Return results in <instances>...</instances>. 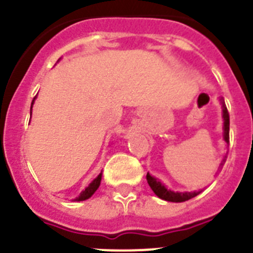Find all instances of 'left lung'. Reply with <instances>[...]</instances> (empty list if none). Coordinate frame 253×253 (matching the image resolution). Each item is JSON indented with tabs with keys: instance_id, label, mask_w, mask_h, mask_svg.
Returning <instances> with one entry per match:
<instances>
[{
	"instance_id": "8db88e82",
	"label": "left lung",
	"mask_w": 253,
	"mask_h": 253,
	"mask_svg": "<svg viewBox=\"0 0 253 253\" xmlns=\"http://www.w3.org/2000/svg\"><path fill=\"white\" fill-rule=\"evenodd\" d=\"M222 107H223V120H224V140L229 144V113L227 110V106H225L224 100L222 101ZM225 161H223L220 163V169L224 165ZM147 181H148V185L151 186V189L153 190V193L158 196V198L166 200V202H172V203H182L193 199L194 196L198 195L200 191L198 193H175V191H171V190H167L165 187V185L161 184V181H158L157 178L152 177L149 173H147Z\"/></svg>"
}]
</instances>
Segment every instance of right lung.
I'll use <instances>...</instances> for the list:
<instances>
[{
	"label": "right lung",
	"instance_id": "add662e5",
	"mask_svg": "<svg viewBox=\"0 0 253 253\" xmlns=\"http://www.w3.org/2000/svg\"><path fill=\"white\" fill-rule=\"evenodd\" d=\"M34 100H35V97H34ZM34 100H33V102H31V107H33V104H34ZM31 107H30V114H31ZM100 182H101V173H100V175L97 176V177H96L95 180H93L92 182H91V184L88 185V186H87L84 191H82L81 194H80V196H78V198H76V202H84V200H86V199L91 198L96 190L99 189Z\"/></svg>",
	"mask_w": 253,
	"mask_h": 253
}]
</instances>
